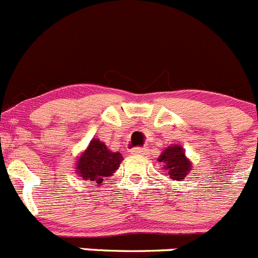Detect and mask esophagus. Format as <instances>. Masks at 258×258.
<instances>
[{
	"instance_id": "obj_1",
	"label": "esophagus",
	"mask_w": 258,
	"mask_h": 258,
	"mask_svg": "<svg viewBox=\"0 0 258 258\" xmlns=\"http://www.w3.org/2000/svg\"><path fill=\"white\" fill-rule=\"evenodd\" d=\"M132 154H134V155H146V154H147V150L141 149V147H137V149L132 150Z\"/></svg>"
}]
</instances>
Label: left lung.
<instances>
[{
  "label": "left lung",
  "instance_id": "8db88e82",
  "mask_svg": "<svg viewBox=\"0 0 258 258\" xmlns=\"http://www.w3.org/2000/svg\"><path fill=\"white\" fill-rule=\"evenodd\" d=\"M159 163L164 164V169L168 172L173 181H182L192 170V163L186 156L181 145H170L160 154Z\"/></svg>",
  "mask_w": 258,
  "mask_h": 258
}]
</instances>
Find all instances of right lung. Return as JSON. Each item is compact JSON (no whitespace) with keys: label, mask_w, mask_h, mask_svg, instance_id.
<instances>
[{"label":"right lung","mask_w":258,"mask_h":258,"mask_svg":"<svg viewBox=\"0 0 258 258\" xmlns=\"http://www.w3.org/2000/svg\"><path fill=\"white\" fill-rule=\"evenodd\" d=\"M122 161L120 152L107 149L104 142L93 138L85 150L77 157L75 172L79 177L94 186H101L104 178L111 177Z\"/></svg>","instance_id":"obj_1"}]
</instances>
